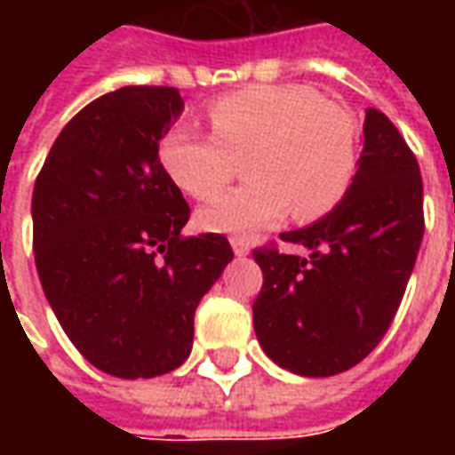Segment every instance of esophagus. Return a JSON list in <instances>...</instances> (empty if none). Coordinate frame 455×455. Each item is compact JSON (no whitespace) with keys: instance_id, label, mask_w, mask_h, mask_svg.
I'll list each match as a JSON object with an SVG mask.
<instances>
[{"instance_id":"obj_1","label":"esophagus","mask_w":455,"mask_h":455,"mask_svg":"<svg viewBox=\"0 0 455 455\" xmlns=\"http://www.w3.org/2000/svg\"><path fill=\"white\" fill-rule=\"evenodd\" d=\"M231 248H234V253H236V256H248V253H251V243H248L246 238L234 236L231 238Z\"/></svg>"}]
</instances>
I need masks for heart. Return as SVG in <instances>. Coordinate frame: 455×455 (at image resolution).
Wrapping results in <instances>:
<instances>
[{
  "label": "heart",
  "mask_w": 455,
  "mask_h": 455,
  "mask_svg": "<svg viewBox=\"0 0 455 455\" xmlns=\"http://www.w3.org/2000/svg\"><path fill=\"white\" fill-rule=\"evenodd\" d=\"M212 139L185 126L158 146L168 178L192 199H212L243 160V188L199 212L217 234H253L292 217L312 221L346 195L358 158V129L341 104L302 84H251L209 104Z\"/></svg>",
  "instance_id": "obj_1"
}]
</instances>
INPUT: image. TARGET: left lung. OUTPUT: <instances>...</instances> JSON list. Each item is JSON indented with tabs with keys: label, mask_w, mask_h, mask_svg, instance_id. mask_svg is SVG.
<instances>
[{
	"label": "left lung",
	"mask_w": 455,
	"mask_h": 455,
	"mask_svg": "<svg viewBox=\"0 0 455 455\" xmlns=\"http://www.w3.org/2000/svg\"><path fill=\"white\" fill-rule=\"evenodd\" d=\"M424 236L417 158L387 116L368 109L358 170L324 219L283 241L307 256L256 248L263 287L253 329L280 368L329 378L380 343L404 295Z\"/></svg>",
	"instance_id": "1"
}]
</instances>
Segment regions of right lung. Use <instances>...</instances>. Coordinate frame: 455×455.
Listing matches in <instances>:
<instances>
[{
  "instance_id": "1",
  "label": "right lung",
  "mask_w": 455,
  "mask_h": 455,
  "mask_svg": "<svg viewBox=\"0 0 455 455\" xmlns=\"http://www.w3.org/2000/svg\"><path fill=\"white\" fill-rule=\"evenodd\" d=\"M185 102L131 84L65 124L31 199L36 270L68 339L114 378H156L192 351L195 309L234 251L182 238L189 207L158 160Z\"/></svg>"
}]
</instances>
